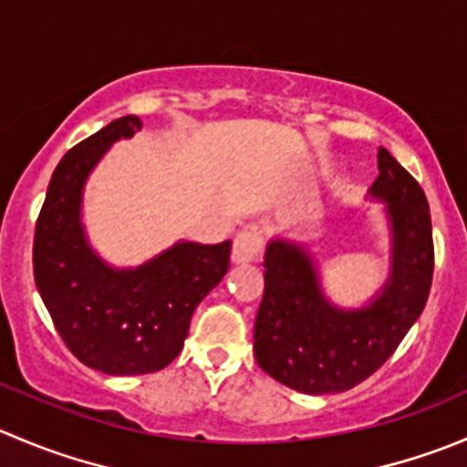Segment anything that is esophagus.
Masks as SVG:
<instances>
[{
  "instance_id": "34e87169",
  "label": "esophagus",
  "mask_w": 467,
  "mask_h": 467,
  "mask_svg": "<svg viewBox=\"0 0 467 467\" xmlns=\"http://www.w3.org/2000/svg\"><path fill=\"white\" fill-rule=\"evenodd\" d=\"M262 248H265V239H262V230L257 225H248L246 230L234 237L233 244V262L234 265H248L260 257Z\"/></svg>"
}]
</instances>
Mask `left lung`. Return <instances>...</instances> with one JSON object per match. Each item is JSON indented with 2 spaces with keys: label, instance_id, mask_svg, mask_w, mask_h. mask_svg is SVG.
<instances>
[{
  "label": "left lung",
  "instance_id": "left-lung-1",
  "mask_svg": "<svg viewBox=\"0 0 467 467\" xmlns=\"http://www.w3.org/2000/svg\"><path fill=\"white\" fill-rule=\"evenodd\" d=\"M369 193L388 202L395 260L386 289L365 310L330 306L296 244L275 239L266 246L253 348L257 365L292 390L328 395L356 388L395 354L424 310L433 278L427 196L386 148L379 150V178Z\"/></svg>",
  "mask_w": 467,
  "mask_h": 467
}]
</instances>
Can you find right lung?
I'll use <instances>...</instances> for the list:
<instances>
[{
  "instance_id": "obj_1",
  "label": "right lung",
  "mask_w": 467,
  "mask_h": 467,
  "mask_svg": "<svg viewBox=\"0 0 467 467\" xmlns=\"http://www.w3.org/2000/svg\"><path fill=\"white\" fill-rule=\"evenodd\" d=\"M143 128L116 119L63 155L34 233V278L63 344L111 377L160 372L182 351L198 303L221 283L233 244L180 242L134 271L104 266L86 246L79 198L86 175L113 141Z\"/></svg>"
}]
</instances>
